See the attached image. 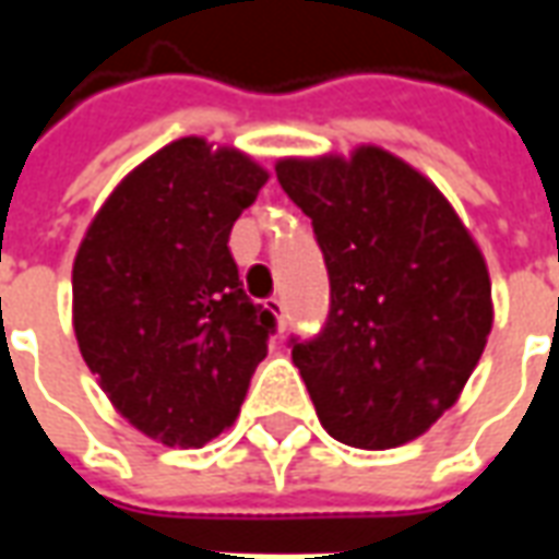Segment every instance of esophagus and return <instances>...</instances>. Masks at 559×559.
<instances>
[{
  "label": "esophagus",
  "instance_id": "34e87169",
  "mask_svg": "<svg viewBox=\"0 0 559 559\" xmlns=\"http://www.w3.org/2000/svg\"><path fill=\"white\" fill-rule=\"evenodd\" d=\"M266 308L272 311V314L278 317V323L284 326V299H281V296H269Z\"/></svg>",
  "mask_w": 559,
  "mask_h": 559
}]
</instances>
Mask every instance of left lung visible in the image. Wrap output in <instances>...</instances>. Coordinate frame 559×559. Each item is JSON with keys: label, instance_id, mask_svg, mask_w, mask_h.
I'll list each match as a JSON object with an SVG mask.
<instances>
[{"label": "left lung", "instance_id": "obj_1", "mask_svg": "<svg viewBox=\"0 0 559 559\" xmlns=\"http://www.w3.org/2000/svg\"><path fill=\"white\" fill-rule=\"evenodd\" d=\"M329 269L326 326L293 362L338 443L395 449L461 395L491 335L479 245L433 182L386 148L281 158Z\"/></svg>", "mask_w": 559, "mask_h": 559}]
</instances>
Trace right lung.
Listing matches in <instances>:
<instances>
[{"label":"right lung","mask_w":559,"mask_h":559,"mask_svg":"<svg viewBox=\"0 0 559 559\" xmlns=\"http://www.w3.org/2000/svg\"><path fill=\"white\" fill-rule=\"evenodd\" d=\"M269 173L239 148L182 138L116 185L74 257V332L138 431L197 449L227 431L275 314L242 290L233 221Z\"/></svg>","instance_id":"add662e5"}]
</instances>
